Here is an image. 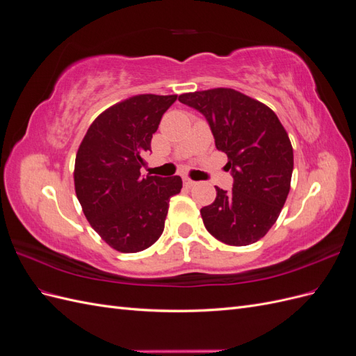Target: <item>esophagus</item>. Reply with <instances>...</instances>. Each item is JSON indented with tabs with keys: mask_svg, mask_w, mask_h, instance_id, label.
Segmentation results:
<instances>
[{
	"mask_svg": "<svg viewBox=\"0 0 356 356\" xmlns=\"http://www.w3.org/2000/svg\"><path fill=\"white\" fill-rule=\"evenodd\" d=\"M182 181H184V186L186 187H193V186H195V181L190 179L188 177H184V178H182Z\"/></svg>",
	"mask_w": 356,
	"mask_h": 356,
	"instance_id": "esophagus-1",
	"label": "esophagus"
}]
</instances>
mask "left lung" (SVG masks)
I'll list each match as a JSON object with an SVG mask.
<instances>
[{"instance_id": "left-lung-1", "label": "left lung", "mask_w": 356, "mask_h": 356, "mask_svg": "<svg viewBox=\"0 0 356 356\" xmlns=\"http://www.w3.org/2000/svg\"><path fill=\"white\" fill-rule=\"evenodd\" d=\"M179 102L200 111L215 147L227 154L233 188L200 209L207 230L232 246H246L272 229L291 187L293 145L273 110L234 89L182 93Z\"/></svg>"}]
</instances>
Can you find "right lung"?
I'll return each mask as SVG.
<instances>
[{
    "label": "right lung",
    "mask_w": 356,
    "mask_h": 356,
    "mask_svg": "<svg viewBox=\"0 0 356 356\" xmlns=\"http://www.w3.org/2000/svg\"><path fill=\"white\" fill-rule=\"evenodd\" d=\"M177 95H136L95 118L75 156L74 187L92 229L118 252H139L163 233L182 179L141 175L144 154Z\"/></svg>",
    "instance_id": "1"
}]
</instances>
